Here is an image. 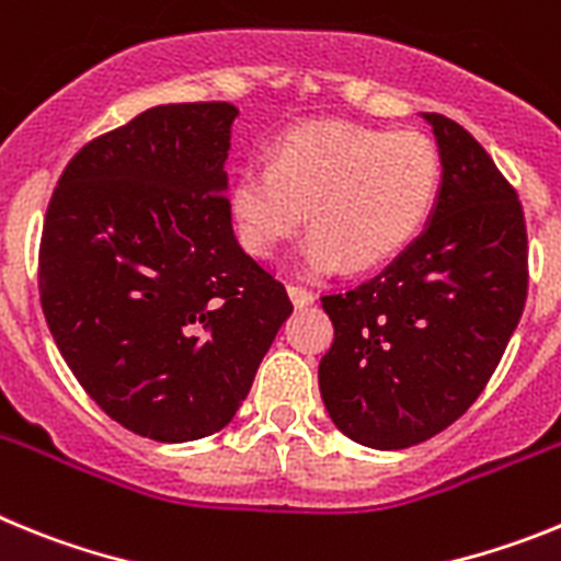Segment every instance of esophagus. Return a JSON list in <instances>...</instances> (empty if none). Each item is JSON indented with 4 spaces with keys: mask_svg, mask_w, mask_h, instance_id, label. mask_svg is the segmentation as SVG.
Masks as SVG:
<instances>
[{
    "mask_svg": "<svg viewBox=\"0 0 561 561\" xmlns=\"http://www.w3.org/2000/svg\"><path fill=\"white\" fill-rule=\"evenodd\" d=\"M289 297H291V304H295L297 309H306V306H311L317 300L314 291L306 289V286H297V284L289 286Z\"/></svg>",
    "mask_w": 561,
    "mask_h": 561,
    "instance_id": "34e87169",
    "label": "esophagus"
}]
</instances>
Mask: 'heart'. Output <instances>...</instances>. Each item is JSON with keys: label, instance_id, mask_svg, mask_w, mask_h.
<instances>
[{"label": "heart", "instance_id": "1", "mask_svg": "<svg viewBox=\"0 0 561 561\" xmlns=\"http://www.w3.org/2000/svg\"><path fill=\"white\" fill-rule=\"evenodd\" d=\"M440 153L427 134L351 123H309L277 137L272 162L232 173L230 213L250 255H280L309 210L314 227L297 270L329 277L399 255L430 221Z\"/></svg>", "mask_w": 561, "mask_h": 561}]
</instances>
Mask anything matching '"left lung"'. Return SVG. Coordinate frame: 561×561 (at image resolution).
Returning <instances> with one entry per match:
<instances>
[{"label":"left lung","instance_id":"8db88e82","mask_svg":"<svg viewBox=\"0 0 561 561\" xmlns=\"http://www.w3.org/2000/svg\"><path fill=\"white\" fill-rule=\"evenodd\" d=\"M421 117L440 153L427 227L374 280L323 297L334 345L320 359V396L336 430L370 449L415 447L472 408L528 291L514 187L463 126Z\"/></svg>","mask_w":561,"mask_h":561}]
</instances>
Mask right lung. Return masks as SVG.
I'll return each mask as SVG.
<instances>
[{
    "label": "right lung",
    "mask_w": 561,
    "mask_h": 561,
    "mask_svg": "<svg viewBox=\"0 0 561 561\" xmlns=\"http://www.w3.org/2000/svg\"><path fill=\"white\" fill-rule=\"evenodd\" d=\"M232 103H168L69 160L38 286L49 334L98 408L142 438L227 427L277 329L280 280L232 232Z\"/></svg>",
    "instance_id": "obj_1"
}]
</instances>
